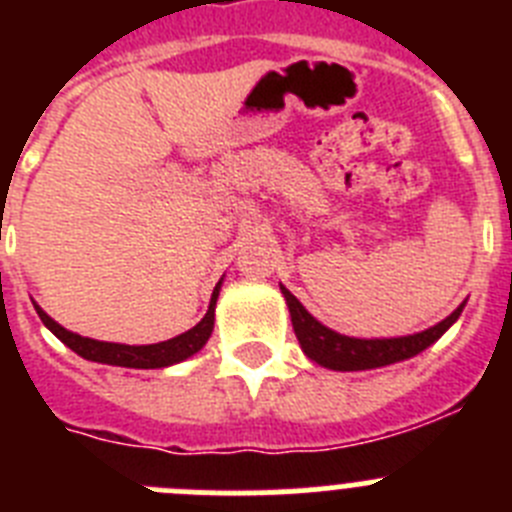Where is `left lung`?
<instances>
[{
    "instance_id": "obj_1",
    "label": "left lung",
    "mask_w": 512,
    "mask_h": 512,
    "mask_svg": "<svg viewBox=\"0 0 512 512\" xmlns=\"http://www.w3.org/2000/svg\"><path fill=\"white\" fill-rule=\"evenodd\" d=\"M279 289H282L284 300H287L292 328H295V336L305 356L315 364L325 366V369H333V372H364V369H379V366L413 359L431 343H436L459 320L461 310L467 305V302H461L449 318H443L433 328H425L420 333H413V336L354 338L336 333V330H330L328 325L320 323L318 318H312L310 312L302 307V302L284 284H279Z\"/></svg>"
}]
</instances>
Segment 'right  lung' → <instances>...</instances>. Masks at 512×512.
Segmentation results:
<instances>
[{
  "mask_svg": "<svg viewBox=\"0 0 512 512\" xmlns=\"http://www.w3.org/2000/svg\"><path fill=\"white\" fill-rule=\"evenodd\" d=\"M220 287H223V279L215 284L210 297V307H207L205 318L200 323L189 328L182 336L169 338V341L161 343H148V346H128V343H110V341H94V338H84L79 333H71L63 325H58L56 320L33 302L35 312L40 315L43 325L51 330L53 336L61 343L79 354L81 359L97 361V364H110V366H125V369H164V366L179 364V361H187L189 356H194L207 343V338L212 336V325H215V305L217 297H220Z\"/></svg>",
  "mask_w": 512,
  "mask_h": 512,
  "instance_id": "1",
  "label": "right lung"
}]
</instances>
